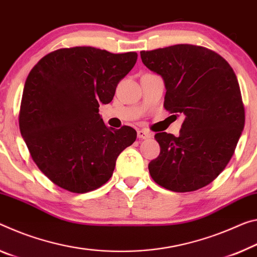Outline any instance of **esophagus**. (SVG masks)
<instances>
[{
  "label": "esophagus",
  "instance_id": "34e87169",
  "mask_svg": "<svg viewBox=\"0 0 257 257\" xmlns=\"http://www.w3.org/2000/svg\"><path fill=\"white\" fill-rule=\"evenodd\" d=\"M137 136H138V138H141V140H148V138H151L153 135H152V133L148 132V130L140 129V130H137Z\"/></svg>",
  "mask_w": 257,
  "mask_h": 257
}]
</instances>
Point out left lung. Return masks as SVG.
<instances>
[{
  "label": "left lung",
  "mask_w": 257,
  "mask_h": 257,
  "mask_svg": "<svg viewBox=\"0 0 257 257\" xmlns=\"http://www.w3.org/2000/svg\"><path fill=\"white\" fill-rule=\"evenodd\" d=\"M141 58L164 80L165 108L185 115L180 136H154L161 150L151 177L174 192L201 189L229 164L245 125L237 76L223 57L192 44L141 51Z\"/></svg>",
  "instance_id": "1"
}]
</instances>
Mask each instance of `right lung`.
Segmentation results:
<instances>
[{"instance_id":"add662e5","label":"right lung","mask_w":257,"mask_h":257,"mask_svg":"<svg viewBox=\"0 0 257 257\" xmlns=\"http://www.w3.org/2000/svg\"><path fill=\"white\" fill-rule=\"evenodd\" d=\"M136 60V52L75 47L50 52L32 68L19 128L32 159L56 185L74 193L98 189L136 141L135 129L109 128L98 113Z\"/></svg>"}]
</instances>
